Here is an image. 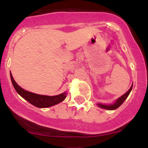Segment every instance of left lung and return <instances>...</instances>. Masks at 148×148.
Listing matches in <instances>:
<instances>
[{"instance_id": "8db88e82", "label": "left lung", "mask_w": 148, "mask_h": 148, "mask_svg": "<svg viewBox=\"0 0 148 148\" xmlns=\"http://www.w3.org/2000/svg\"><path fill=\"white\" fill-rule=\"evenodd\" d=\"M132 87H133V84H132V86H131L130 89L129 90L127 91L125 94H124L123 96H121L120 98H118V99L116 100V101H115V103H113V104L108 105V106H107V105H103V104H102V103H98V106H99V107H101V108H103V109H107V110L116 109V108H118V107H120V106H121V105L123 103L124 101H125V100L127 99V97H128L129 95H130L131 90H132Z\"/></svg>"}]
</instances>
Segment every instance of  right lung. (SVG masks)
I'll list each match as a JSON object with an SVG mask.
<instances>
[{"label": "right lung", "mask_w": 148, "mask_h": 148, "mask_svg": "<svg viewBox=\"0 0 148 148\" xmlns=\"http://www.w3.org/2000/svg\"><path fill=\"white\" fill-rule=\"evenodd\" d=\"M10 77H11V81L13 86L18 94H19L23 99L27 100L33 106L38 107V108H47V107L52 106L57 103H60L66 98L67 93L65 92L56 96H47L35 94V93L26 91L21 88L15 82L11 73H10Z\"/></svg>", "instance_id": "obj_1"}]
</instances>
